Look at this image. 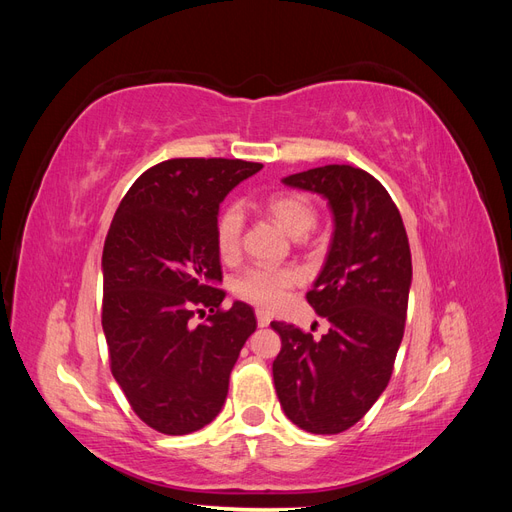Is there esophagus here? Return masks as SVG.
Wrapping results in <instances>:
<instances>
[{
  "label": "esophagus",
  "mask_w": 512,
  "mask_h": 512,
  "mask_svg": "<svg viewBox=\"0 0 512 512\" xmlns=\"http://www.w3.org/2000/svg\"><path fill=\"white\" fill-rule=\"evenodd\" d=\"M256 320H258V327H269L271 316L267 312H262V309H256Z\"/></svg>",
  "instance_id": "esophagus-1"
}]
</instances>
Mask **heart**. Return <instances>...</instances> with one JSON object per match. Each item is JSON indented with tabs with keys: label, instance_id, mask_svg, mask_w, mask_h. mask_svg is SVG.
<instances>
[{
	"label": "heart",
	"instance_id": "b5f03b06",
	"mask_svg": "<svg viewBox=\"0 0 512 512\" xmlns=\"http://www.w3.org/2000/svg\"><path fill=\"white\" fill-rule=\"evenodd\" d=\"M267 211L271 218L280 224L288 235L305 237L316 226V209L305 196L299 194H277L269 198ZM243 232V213L239 207H228L222 211L215 224V243L224 260L239 254ZM301 275L292 267H250L232 280V292L239 299L254 303L258 307H277L292 286H297Z\"/></svg>",
	"mask_w": 512,
	"mask_h": 512
}]
</instances>
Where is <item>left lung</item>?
I'll use <instances>...</instances> for the list:
<instances>
[{
    "label": "left lung",
    "instance_id": "left-lung-1",
    "mask_svg": "<svg viewBox=\"0 0 512 512\" xmlns=\"http://www.w3.org/2000/svg\"><path fill=\"white\" fill-rule=\"evenodd\" d=\"M282 183L329 200L333 239L307 303L331 327L316 339L271 322L282 337L273 382L294 425L331 436L359 423L391 380L406 327L410 245L393 198L361 168L329 164Z\"/></svg>",
    "mask_w": 512,
    "mask_h": 512
}]
</instances>
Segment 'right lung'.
Masks as SVG:
<instances>
[{"mask_svg": "<svg viewBox=\"0 0 512 512\" xmlns=\"http://www.w3.org/2000/svg\"><path fill=\"white\" fill-rule=\"evenodd\" d=\"M262 164L175 158L151 166L117 207L102 252V329L111 371L143 423L185 436L220 414L254 309L226 292L215 224L220 203ZM212 316L192 328L195 307ZM203 312V309H198Z\"/></svg>", "mask_w": 512, "mask_h": 512, "instance_id": "obj_1", "label": "right lung"}]
</instances>
